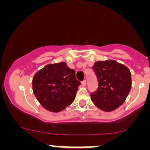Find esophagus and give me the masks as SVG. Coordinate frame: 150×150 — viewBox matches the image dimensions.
I'll return each mask as SVG.
<instances>
[{
	"label": "esophagus",
	"instance_id": "esophagus-1",
	"mask_svg": "<svg viewBox=\"0 0 150 150\" xmlns=\"http://www.w3.org/2000/svg\"><path fill=\"white\" fill-rule=\"evenodd\" d=\"M82 85L83 86V87H85L86 86V85H87V82H86V80H84V81H82Z\"/></svg>",
	"mask_w": 150,
	"mask_h": 150
}]
</instances>
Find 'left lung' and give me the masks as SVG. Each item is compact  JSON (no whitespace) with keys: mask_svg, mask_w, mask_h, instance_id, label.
<instances>
[{"mask_svg":"<svg viewBox=\"0 0 150 150\" xmlns=\"http://www.w3.org/2000/svg\"><path fill=\"white\" fill-rule=\"evenodd\" d=\"M92 68L99 85L96 92L91 94L93 103L106 112L114 111L125 102L131 89L130 70L113 60L95 62Z\"/></svg>","mask_w":150,"mask_h":150,"instance_id":"left-lung-1","label":"left lung"}]
</instances>
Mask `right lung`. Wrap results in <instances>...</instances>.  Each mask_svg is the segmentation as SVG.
<instances>
[{"label":"right lung","mask_w":150,"mask_h":150,"mask_svg":"<svg viewBox=\"0 0 150 150\" xmlns=\"http://www.w3.org/2000/svg\"><path fill=\"white\" fill-rule=\"evenodd\" d=\"M80 85L75 71L65 62L46 65L32 79L37 100L45 109L54 113L63 111L73 102Z\"/></svg>","instance_id":"add662e5"}]
</instances>
